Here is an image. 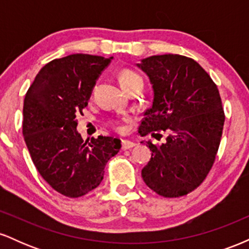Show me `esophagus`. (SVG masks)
<instances>
[{
  "label": "esophagus",
  "mask_w": 249,
  "mask_h": 249,
  "mask_svg": "<svg viewBox=\"0 0 249 249\" xmlns=\"http://www.w3.org/2000/svg\"><path fill=\"white\" fill-rule=\"evenodd\" d=\"M136 146V142H131V141H122V148L123 150H130Z\"/></svg>",
  "instance_id": "obj_1"
}]
</instances>
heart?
Instances as JSON below:
<instances>
[{
  "label": "heart",
  "mask_w": 249,
  "mask_h": 249,
  "mask_svg": "<svg viewBox=\"0 0 249 249\" xmlns=\"http://www.w3.org/2000/svg\"><path fill=\"white\" fill-rule=\"evenodd\" d=\"M118 79H119V83H121V85L125 89V90H126L127 88H130L133 83L142 81L141 76H139L137 72H134L133 70H130V69H123L119 71ZM110 125L115 128L116 131H118V132L124 131V126H123L122 122L118 121V119H112V121L110 122Z\"/></svg>",
  "instance_id": "b5f03b06"
}]
</instances>
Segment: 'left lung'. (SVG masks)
<instances>
[{
  "label": "left lung",
  "instance_id": "obj_1",
  "mask_svg": "<svg viewBox=\"0 0 249 249\" xmlns=\"http://www.w3.org/2000/svg\"><path fill=\"white\" fill-rule=\"evenodd\" d=\"M138 67L150 77L154 92L138 132L154 138L167 134L161 145L146 142L152 154L142 177L159 196H186L206 179L218 153L225 124L218 87L186 56H151Z\"/></svg>",
  "mask_w": 249,
  "mask_h": 249
}]
</instances>
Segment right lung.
I'll list each match as a JSON object with an SVG mask.
<instances>
[{
    "label": "right lung",
    "instance_id": "obj_1",
    "mask_svg": "<svg viewBox=\"0 0 249 249\" xmlns=\"http://www.w3.org/2000/svg\"><path fill=\"white\" fill-rule=\"evenodd\" d=\"M111 58L73 53L53 59L39 70L25 93L23 136L34 165L53 190L69 198L95 190L107 162L122 146L112 137L84 142L76 130V116L83 115Z\"/></svg>",
    "mask_w": 249,
    "mask_h": 249
}]
</instances>
